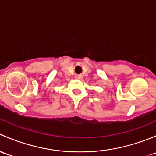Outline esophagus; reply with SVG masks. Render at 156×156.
<instances>
[{
    "label": "esophagus",
    "mask_w": 156,
    "mask_h": 156,
    "mask_svg": "<svg viewBox=\"0 0 156 156\" xmlns=\"http://www.w3.org/2000/svg\"><path fill=\"white\" fill-rule=\"evenodd\" d=\"M75 77H76V80H82L83 79V76L82 75H76Z\"/></svg>",
    "instance_id": "1"
}]
</instances>
